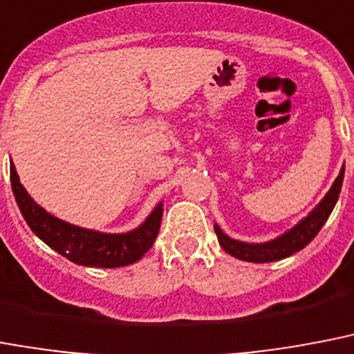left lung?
Returning <instances> with one entry per match:
<instances>
[{"label":"left lung","mask_w":354,"mask_h":354,"mask_svg":"<svg viewBox=\"0 0 354 354\" xmlns=\"http://www.w3.org/2000/svg\"><path fill=\"white\" fill-rule=\"evenodd\" d=\"M344 169H340V175L336 177V180L330 186V190L327 192L324 199L320 201V205L316 206L315 210L310 212L309 216L304 217L298 225L287 230L283 236L276 237L272 241L267 243H243L236 241L225 234V232L219 228V226H214L216 228L217 239H219V245L223 247L225 252H228L230 256L237 257V259H243V261L250 263H268V261H278V259H283V257L292 256L294 252H299L301 248H305L313 239L316 237V234L322 230V226L325 225V221L329 219L330 212L335 208L336 201H338V195L342 190V183H344Z\"/></svg>","instance_id":"left-lung-1"}]
</instances>
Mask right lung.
I'll return each instance as SVG.
<instances>
[{"label":"right lung","instance_id":"add662e5","mask_svg":"<svg viewBox=\"0 0 354 354\" xmlns=\"http://www.w3.org/2000/svg\"><path fill=\"white\" fill-rule=\"evenodd\" d=\"M10 183H12L16 203L30 230L53 250L76 265L102 268L126 267L138 261L148 252L159 236L162 203L135 230L128 234H102V232L69 225L47 214L41 206L34 203L32 197L21 186L12 162H10Z\"/></svg>","mask_w":354,"mask_h":354}]
</instances>
